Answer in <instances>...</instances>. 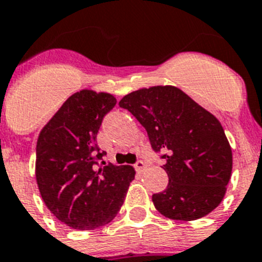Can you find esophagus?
Returning a JSON list of instances; mask_svg holds the SVG:
<instances>
[{
	"label": "esophagus",
	"mask_w": 262,
	"mask_h": 262,
	"mask_svg": "<svg viewBox=\"0 0 262 262\" xmlns=\"http://www.w3.org/2000/svg\"><path fill=\"white\" fill-rule=\"evenodd\" d=\"M135 168L138 173H142L145 170V168H146V165H145V162L142 161H137L135 165Z\"/></svg>",
	"instance_id": "34e87169"
}]
</instances>
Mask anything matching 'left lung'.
<instances>
[{"label": "left lung", "mask_w": 262, "mask_h": 262, "mask_svg": "<svg viewBox=\"0 0 262 262\" xmlns=\"http://www.w3.org/2000/svg\"><path fill=\"white\" fill-rule=\"evenodd\" d=\"M146 129L151 148L164 151L165 190L151 195L162 216L193 221L221 204L230 180L232 148L220 121L179 88H142L118 102Z\"/></svg>", "instance_id": "obj_1"}]
</instances>
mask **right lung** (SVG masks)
<instances>
[{"label":"right lung","mask_w":262,"mask_h":262,"mask_svg":"<svg viewBox=\"0 0 262 262\" xmlns=\"http://www.w3.org/2000/svg\"><path fill=\"white\" fill-rule=\"evenodd\" d=\"M117 100L104 92L72 94L39 132L36 180L48 209L73 229L92 230L111 223L135 180L129 165L101 161L97 146L102 118Z\"/></svg>","instance_id":"1"}]
</instances>
